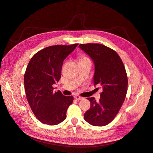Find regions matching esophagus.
<instances>
[{
    "mask_svg": "<svg viewBox=\"0 0 153 153\" xmlns=\"http://www.w3.org/2000/svg\"><path fill=\"white\" fill-rule=\"evenodd\" d=\"M74 98L77 100H81L83 99V97H82L78 96V95H76V96H74Z\"/></svg>",
    "mask_w": 153,
    "mask_h": 153,
    "instance_id": "34e87169",
    "label": "esophagus"
}]
</instances>
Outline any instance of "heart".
<instances>
[{"instance_id": "1", "label": "heart", "mask_w": 153, "mask_h": 153, "mask_svg": "<svg viewBox=\"0 0 153 153\" xmlns=\"http://www.w3.org/2000/svg\"><path fill=\"white\" fill-rule=\"evenodd\" d=\"M88 59L87 57H81V59H80V61L81 60H84V59Z\"/></svg>"}]
</instances>
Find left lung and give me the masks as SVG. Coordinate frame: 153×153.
<instances>
[{"instance_id": "8db88e82", "label": "left lung", "mask_w": 153, "mask_h": 153, "mask_svg": "<svg viewBox=\"0 0 153 153\" xmlns=\"http://www.w3.org/2000/svg\"><path fill=\"white\" fill-rule=\"evenodd\" d=\"M94 64V86L102 89L99 101L88 97L91 108L85 113L88 123L103 127L110 123L118 113L126 97L128 79L126 70L121 58L114 50L101 44L79 45Z\"/></svg>"}]
</instances>
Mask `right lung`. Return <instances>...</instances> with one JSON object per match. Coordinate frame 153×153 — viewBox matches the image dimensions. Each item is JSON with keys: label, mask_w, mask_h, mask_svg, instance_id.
<instances>
[{"label": "right lung", "mask_w": 153, "mask_h": 153, "mask_svg": "<svg viewBox=\"0 0 153 153\" xmlns=\"http://www.w3.org/2000/svg\"><path fill=\"white\" fill-rule=\"evenodd\" d=\"M78 44L55 45L39 51L31 59L24 77L27 100L37 118L44 124L55 125L66 119L74 97L53 92L52 85L59 81L63 61Z\"/></svg>", "instance_id": "1"}]
</instances>
